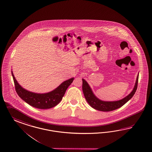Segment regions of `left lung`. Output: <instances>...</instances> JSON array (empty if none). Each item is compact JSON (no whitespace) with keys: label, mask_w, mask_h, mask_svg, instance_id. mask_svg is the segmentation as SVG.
I'll return each mask as SVG.
<instances>
[{"label":"left lung","mask_w":152,"mask_h":152,"mask_svg":"<svg viewBox=\"0 0 152 152\" xmlns=\"http://www.w3.org/2000/svg\"><path fill=\"white\" fill-rule=\"evenodd\" d=\"M138 78L139 74L137 75L135 86L132 92L128 94L125 98L116 101H104L99 99L94 94L92 89L89 86L88 83L84 79H82V89L84 96L89 104L93 108L98 111L104 112L111 111L122 107L124 104H125L127 101H129L132 98V96L134 95L137 89Z\"/></svg>","instance_id":"left-lung-1"}]
</instances>
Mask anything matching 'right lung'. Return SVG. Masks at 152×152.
Masks as SVG:
<instances>
[{"label":"right lung","instance_id":"obj_1","mask_svg":"<svg viewBox=\"0 0 152 152\" xmlns=\"http://www.w3.org/2000/svg\"><path fill=\"white\" fill-rule=\"evenodd\" d=\"M12 75L15 83V89L18 95L30 106L39 109H48L54 107L61 101L63 97L73 81L74 78L63 82L54 90L46 93H34L23 88L15 78L12 71Z\"/></svg>","mask_w":152,"mask_h":152}]
</instances>
